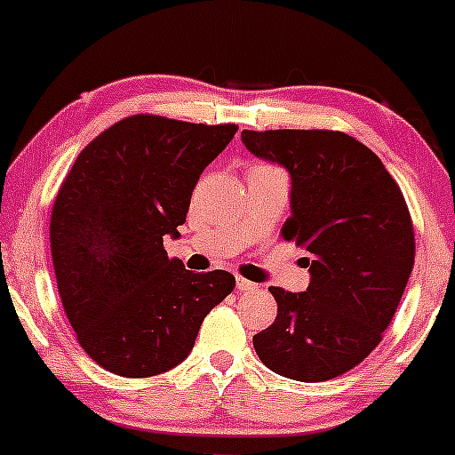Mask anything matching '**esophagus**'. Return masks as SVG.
Returning a JSON list of instances; mask_svg holds the SVG:
<instances>
[{
  "label": "esophagus",
  "mask_w": 455,
  "mask_h": 455,
  "mask_svg": "<svg viewBox=\"0 0 455 455\" xmlns=\"http://www.w3.org/2000/svg\"><path fill=\"white\" fill-rule=\"evenodd\" d=\"M235 286H237V291H240V292H246V291H253L255 283L249 282V279H244V277H242V275H237V277H235Z\"/></svg>",
  "instance_id": "obj_1"
}]
</instances>
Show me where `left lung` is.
<instances>
[{
  "instance_id": "obj_1",
  "label": "left lung",
  "mask_w": 455,
  "mask_h": 455,
  "mask_svg": "<svg viewBox=\"0 0 455 455\" xmlns=\"http://www.w3.org/2000/svg\"><path fill=\"white\" fill-rule=\"evenodd\" d=\"M257 158L291 173L282 237L310 257L306 292L270 286L273 325L257 332L261 363L304 383L356 368L392 323L414 268L410 209L379 156L343 132H242Z\"/></svg>"
}]
</instances>
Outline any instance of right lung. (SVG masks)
<instances>
[{"label": "right lung", "instance_id": "right-lung-1", "mask_svg": "<svg viewBox=\"0 0 455 455\" xmlns=\"http://www.w3.org/2000/svg\"><path fill=\"white\" fill-rule=\"evenodd\" d=\"M235 132L134 114L96 136L61 182L50 218L57 288L100 368L127 379L176 368L235 288L227 270L194 273L163 246L180 235L200 173Z\"/></svg>", "mask_w": 455, "mask_h": 455}]
</instances>
